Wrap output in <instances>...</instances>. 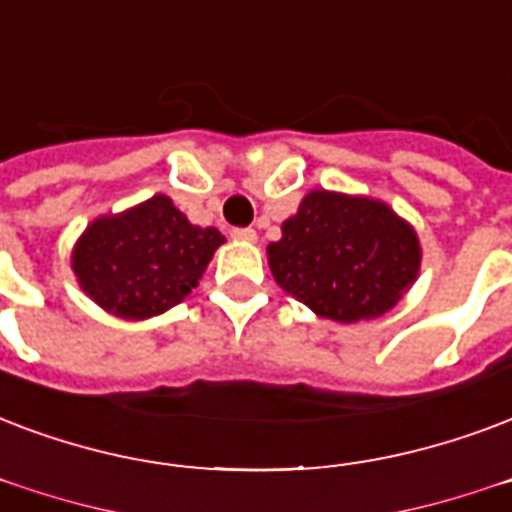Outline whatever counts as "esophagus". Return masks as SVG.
<instances>
[{
    "mask_svg": "<svg viewBox=\"0 0 512 512\" xmlns=\"http://www.w3.org/2000/svg\"><path fill=\"white\" fill-rule=\"evenodd\" d=\"M230 236L236 241H244V244H255L257 233L252 228H233L230 230Z\"/></svg>",
    "mask_w": 512,
    "mask_h": 512,
    "instance_id": "34e87169",
    "label": "esophagus"
}]
</instances>
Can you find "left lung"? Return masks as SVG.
<instances>
[{
  "label": "left lung",
  "instance_id": "obj_1",
  "mask_svg": "<svg viewBox=\"0 0 512 512\" xmlns=\"http://www.w3.org/2000/svg\"><path fill=\"white\" fill-rule=\"evenodd\" d=\"M276 284L341 325L384 317L419 279L421 244L408 220L370 195L311 190L268 244Z\"/></svg>",
  "mask_w": 512,
  "mask_h": 512
}]
</instances>
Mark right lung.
Returning a JSON list of instances; mask_svg holds the SVG:
<instances>
[{
	"instance_id": "obj_1",
	"label": "right lung",
	"mask_w": 512,
	"mask_h": 512,
	"mask_svg": "<svg viewBox=\"0 0 512 512\" xmlns=\"http://www.w3.org/2000/svg\"><path fill=\"white\" fill-rule=\"evenodd\" d=\"M217 228H201L158 193L126 212L101 214L72 247L80 290L128 322L158 317L198 287L217 247Z\"/></svg>"
}]
</instances>
